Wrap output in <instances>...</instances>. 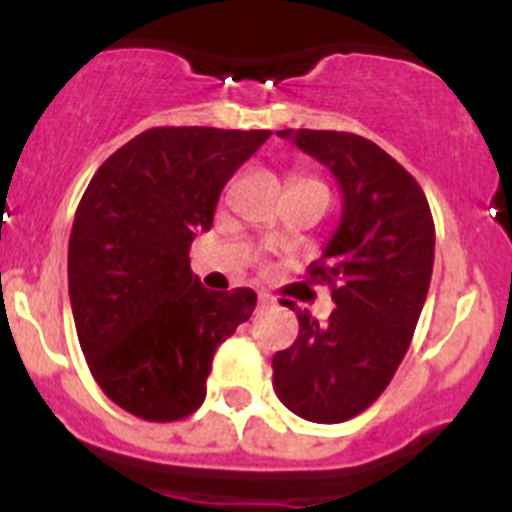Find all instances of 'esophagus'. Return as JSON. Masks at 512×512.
I'll list each match as a JSON object with an SVG mask.
<instances>
[{"mask_svg":"<svg viewBox=\"0 0 512 512\" xmlns=\"http://www.w3.org/2000/svg\"><path fill=\"white\" fill-rule=\"evenodd\" d=\"M274 305V297L266 295V292H259V307H269Z\"/></svg>","mask_w":512,"mask_h":512,"instance_id":"esophagus-1","label":"esophagus"}]
</instances>
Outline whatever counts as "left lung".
<instances>
[{"instance_id": "1", "label": "left lung", "mask_w": 512, "mask_h": 512, "mask_svg": "<svg viewBox=\"0 0 512 512\" xmlns=\"http://www.w3.org/2000/svg\"><path fill=\"white\" fill-rule=\"evenodd\" d=\"M328 166L343 217L307 274L330 287L325 323L297 310L300 336L277 351L274 390L312 423L364 413L408 354L433 271L436 228L423 189L387 151L354 133L279 130Z\"/></svg>"}]
</instances>
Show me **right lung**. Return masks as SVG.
Masks as SVG:
<instances>
[{
  "label": "right lung",
  "instance_id": "add662e5",
  "mask_svg": "<svg viewBox=\"0 0 512 512\" xmlns=\"http://www.w3.org/2000/svg\"><path fill=\"white\" fill-rule=\"evenodd\" d=\"M271 130L151 128L92 176L74 215L69 295L99 390L151 423L200 408L217 346L251 318L256 292H210L189 269L194 235Z\"/></svg>",
  "mask_w": 512,
  "mask_h": 512
}]
</instances>
